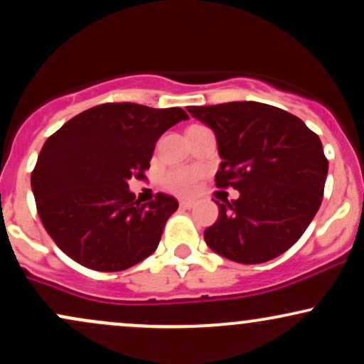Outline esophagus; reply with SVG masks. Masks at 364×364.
Listing matches in <instances>:
<instances>
[{
	"instance_id": "obj_1",
	"label": "esophagus",
	"mask_w": 364,
	"mask_h": 364,
	"mask_svg": "<svg viewBox=\"0 0 364 364\" xmlns=\"http://www.w3.org/2000/svg\"><path fill=\"white\" fill-rule=\"evenodd\" d=\"M193 205H195V202H191V200H181V202H179V207L186 208V210H188V208L193 207Z\"/></svg>"
}]
</instances>
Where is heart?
<instances>
[{
    "label": "heart",
    "instance_id": "1",
    "mask_svg": "<svg viewBox=\"0 0 364 364\" xmlns=\"http://www.w3.org/2000/svg\"><path fill=\"white\" fill-rule=\"evenodd\" d=\"M198 174L191 169H173L164 176V186L178 195H191L196 188Z\"/></svg>",
    "mask_w": 364,
    "mask_h": 364
}]
</instances>
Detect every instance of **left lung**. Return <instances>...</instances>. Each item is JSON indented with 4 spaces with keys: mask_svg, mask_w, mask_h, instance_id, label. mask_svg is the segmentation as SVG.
<instances>
[{
    "mask_svg": "<svg viewBox=\"0 0 364 364\" xmlns=\"http://www.w3.org/2000/svg\"><path fill=\"white\" fill-rule=\"evenodd\" d=\"M212 128L223 159L217 188L232 186L240 198L219 203L205 229L208 248L237 263H263L291 248L318 212L328 161L318 135L291 112L241 101L190 106Z\"/></svg>",
    "mask_w": 364,
    "mask_h": 364,
    "instance_id": "1",
    "label": "left lung"
}]
</instances>
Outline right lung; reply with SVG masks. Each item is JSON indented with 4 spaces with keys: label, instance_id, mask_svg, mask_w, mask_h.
Masks as SVG:
<instances>
[{
    "label": "right lung",
    "instance_id": "add662e5",
    "mask_svg": "<svg viewBox=\"0 0 364 364\" xmlns=\"http://www.w3.org/2000/svg\"><path fill=\"white\" fill-rule=\"evenodd\" d=\"M183 119L181 107L107 102L46 140L31 185L43 225L63 253L87 269L119 272L156 252L178 200L157 193L140 203L128 181L145 176L159 136Z\"/></svg>",
    "mask_w": 364,
    "mask_h": 364
}]
</instances>
